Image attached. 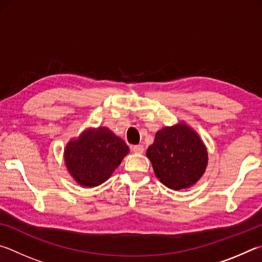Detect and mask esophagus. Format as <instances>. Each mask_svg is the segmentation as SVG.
<instances>
[{"mask_svg": "<svg viewBox=\"0 0 262 262\" xmlns=\"http://www.w3.org/2000/svg\"><path fill=\"white\" fill-rule=\"evenodd\" d=\"M132 150H133V151H134L135 154H143L144 148L142 147V145H133Z\"/></svg>", "mask_w": 262, "mask_h": 262, "instance_id": "obj_1", "label": "esophagus"}]
</instances>
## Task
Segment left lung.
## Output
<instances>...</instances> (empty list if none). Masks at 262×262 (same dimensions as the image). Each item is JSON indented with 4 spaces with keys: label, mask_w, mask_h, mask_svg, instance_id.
Returning a JSON list of instances; mask_svg holds the SVG:
<instances>
[{
    "label": "left lung",
    "mask_w": 262,
    "mask_h": 262,
    "mask_svg": "<svg viewBox=\"0 0 262 262\" xmlns=\"http://www.w3.org/2000/svg\"><path fill=\"white\" fill-rule=\"evenodd\" d=\"M155 174L166 187L179 190L200 180L208 165V151L201 137L186 122L164 127L147 149Z\"/></svg>",
    "instance_id": "8db88e82"
}]
</instances>
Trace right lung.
<instances>
[{"label": "right lung", "instance_id": "right-lung-1", "mask_svg": "<svg viewBox=\"0 0 262 262\" xmlns=\"http://www.w3.org/2000/svg\"><path fill=\"white\" fill-rule=\"evenodd\" d=\"M129 152L125 141L107 127H89L66 145L63 158L69 174L83 187L107 180Z\"/></svg>", "mask_w": 262, "mask_h": 262}]
</instances>
